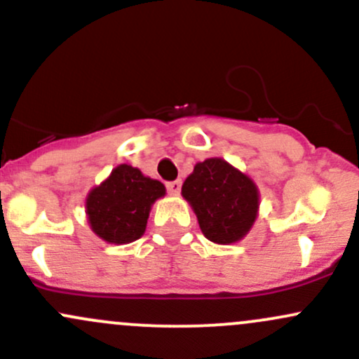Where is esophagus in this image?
<instances>
[{
	"mask_svg": "<svg viewBox=\"0 0 359 359\" xmlns=\"http://www.w3.org/2000/svg\"><path fill=\"white\" fill-rule=\"evenodd\" d=\"M180 187H182V182H180V180H173V182H168V184H167V191H168L172 196L179 194Z\"/></svg>",
	"mask_w": 359,
	"mask_h": 359,
	"instance_id": "34e87169",
	"label": "esophagus"
}]
</instances>
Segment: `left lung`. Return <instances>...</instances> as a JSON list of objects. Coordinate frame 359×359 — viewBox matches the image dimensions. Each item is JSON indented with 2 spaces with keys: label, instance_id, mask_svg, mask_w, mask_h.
<instances>
[{
  "label": "left lung",
  "instance_id": "8db88e82",
  "mask_svg": "<svg viewBox=\"0 0 359 359\" xmlns=\"http://www.w3.org/2000/svg\"><path fill=\"white\" fill-rule=\"evenodd\" d=\"M182 198L198 217L201 232L215 244L243 241L258 217V186L224 158L196 163L182 184Z\"/></svg>",
  "mask_w": 359,
  "mask_h": 359
}]
</instances>
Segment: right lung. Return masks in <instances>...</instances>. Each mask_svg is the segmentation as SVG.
<instances>
[{
	"instance_id": "1",
	"label": "right lung",
	"mask_w": 359,
	"mask_h": 359,
	"mask_svg": "<svg viewBox=\"0 0 359 359\" xmlns=\"http://www.w3.org/2000/svg\"><path fill=\"white\" fill-rule=\"evenodd\" d=\"M165 194L160 180L127 163L118 165L86 198L89 227L110 244L134 243L146 232L151 206Z\"/></svg>"
}]
</instances>
